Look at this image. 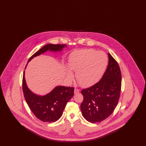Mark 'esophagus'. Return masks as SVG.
I'll return each instance as SVG.
<instances>
[{
	"label": "esophagus",
	"mask_w": 146,
	"mask_h": 146,
	"mask_svg": "<svg viewBox=\"0 0 146 146\" xmlns=\"http://www.w3.org/2000/svg\"><path fill=\"white\" fill-rule=\"evenodd\" d=\"M79 92V90L78 89H76V88L74 89V93H75V94H77V93H78Z\"/></svg>",
	"instance_id": "esophagus-1"
}]
</instances>
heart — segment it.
I'll use <instances>...</instances> for the list:
<instances>
[{"label":"heart","mask_w":146,"mask_h":146,"mask_svg":"<svg viewBox=\"0 0 146 146\" xmlns=\"http://www.w3.org/2000/svg\"><path fill=\"white\" fill-rule=\"evenodd\" d=\"M108 58L103 51L86 49L73 52L69 57L68 67L76 72V81L83 87L92 86L100 80L104 73ZM68 80H72L73 74L70 70H66Z\"/></svg>","instance_id":"obj_1"}]
</instances>
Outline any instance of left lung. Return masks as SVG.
Wrapping results in <instances>:
<instances>
[{"label": "left lung", "instance_id": "1", "mask_svg": "<svg viewBox=\"0 0 146 146\" xmlns=\"http://www.w3.org/2000/svg\"><path fill=\"white\" fill-rule=\"evenodd\" d=\"M108 64L101 80L82 90L84 100L80 109L84 118L92 123L108 118L118 104L121 86V74L117 62L108 53Z\"/></svg>", "mask_w": 146, "mask_h": 146}]
</instances>
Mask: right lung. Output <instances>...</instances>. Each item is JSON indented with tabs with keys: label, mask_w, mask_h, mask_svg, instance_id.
<instances>
[{
	"label": "right lung",
	"mask_w": 146,
	"mask_h": 146,
	"mask_svg": "<svg viewBox=\"0 0 146 146\" xmlns=\"http://www.w3.org/2000/svg\"><path fill=\"white\" fill-rule=\"evenodd\" d=\"M66 46V44H47L32 56L27 63L35 57L48 50L52 52L61 51ZM25 72L22 79V90L30 110L35 116L42 121L52 123L58 120L62 114L67 103L74 95V88L58 86L46 95H38L28 89L25 78Z\"/></svg>",
	"instance_id": "add662e5"
}]
</instances>
